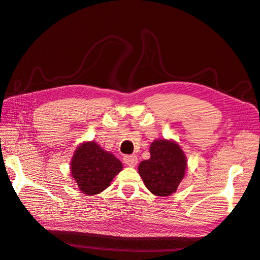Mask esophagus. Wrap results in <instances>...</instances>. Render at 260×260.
<instances>
[{"label":"esophagus","instance_id":"obj_1","mask_svg":"<svg viewBox=\"0 0 260 260\" xmlns=\"http://www.w3.org/2000/svg\"><path fill=\"white\" fill-rule=\"evenodd\" d=\"M123 160H124V162H125L126 165L129 166V167H135V166H136L137 162H138L137 157L134 156V155H126V156H124Z\"/></svg>","mask_w":260,"mask_h":260}]
</instances>
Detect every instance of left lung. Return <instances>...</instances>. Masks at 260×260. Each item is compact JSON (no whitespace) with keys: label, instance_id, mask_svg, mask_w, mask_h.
Masks as SVG:
<instances>
[{"label":"left lung","instance_id":"left-lung-1","mask_svg":"<svg viewBox=\"0 0 260 260\" xmlns=\"http://www.w3.org/2000/svg\"><path fill=\"white\" fill-rule=\"evenodd\" d=\"M150 158L138 166L146 188L158 197L176 192L187 169V159L180 146L174 142L155 141L150 145Z\"/></svg>","mask_w":260,"mask_h":260}]
</instances>
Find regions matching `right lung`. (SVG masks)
Listing matches in <instances>:
<instances>
[{"instance_id":"add662e5","label":"right lung","mask_w":260,"mask_h":260,"mask_svg":"<svg viewBox=\"0 0 260 260\" xmlns=\"http://www.w3.org/2000/svg\"><path fill=\"white\" fill-rule=\"evenodd\" d=\"M122 168V162L114 155L93 142L79 146L71 161V174L79 189L90 196L108 188Z\"/></svg>"}]
</instances>
